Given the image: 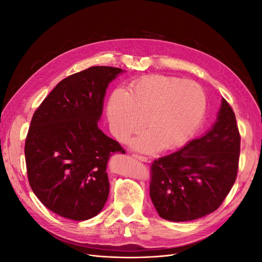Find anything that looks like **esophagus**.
<instances>
[{"instance_id": "esophagus-1", "label": "esophagus", "mask_w": 262, "mask_h": 262, "mask_svg": "<svg viewBox=\"0 0 262 262\" xmlns=\"http://www.w3.org/2000/svg\"><path fill=\"white\" fill-rule=\"evenodd\" d=\"M132 156L134 158H137V160L141 161V162H147V158L145 156H141V155H138V154H132Z\"/></svg>"}]
</instances>
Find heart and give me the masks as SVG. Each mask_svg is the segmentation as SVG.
I'll return each instance as SVG.
<instances>
[{"label":"heart","mask_w":262,"mask_h":262,"mask_svg":"<svg viewBox=\"0 0 262 262\" xmlns=\"http://www.w3.org/2000/svg\"><path fill=\"white\" fill-rule=\"evenodd\" d=\"M207 98L201 86L178 77L150 75L132 83L128 91L110 95L107 114L110 129L125 141L144 125L147 131L131 142L141 152L171 149L186 142L201 122Z\"/></svg>","instance_id":"heart-1"}]
</instances>
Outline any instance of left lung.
Returning <instances> with one entry per match:
<instances>
[{
    "label": "left lung",
    "instance_id": "1",
    "mask_svg": "<svg viewBox=\"0 0 262 262\" xmlns=\"http://www.w3.org/2000/svg\"><path fill=\"white\" fill-rule=\"evenodd\" d=\"M239 150L235 114L222 98L210 130L152 164L149 195L158 215L187 222L215 211L236 180Z\"/></svg>",
    "mask_w": 262,
    "mask_h": 262
}]
</instances>
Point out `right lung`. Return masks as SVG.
Returning <instances> with one entry per match:
<instances>
[{"mask_svg": "<svg viewBox=\"0 0 262 262\" xmlns=\"http://www.w3.org/2000/svg\"><path fill=\"white\" fill-rule=\"evenodd\" d=\"M124 72L92 67L62 80L35 112L25 142L29 185L53 213L90 220L108 199L107 164L124 154L98 128L109 84Z\"/></svg>", "mask_w": 262, "mask_h": 262, "instance_id": "1", "label": "right lung"}]
</instances>
